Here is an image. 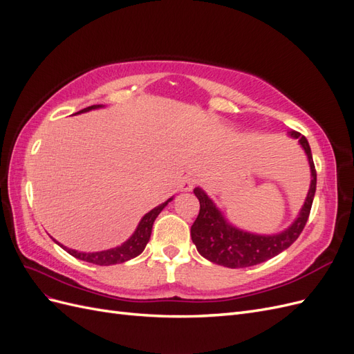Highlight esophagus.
Wrapping results in <instances>:
<instances>
[{
  "instance_id": "1",
  "label": "esophagus",
  "mask_w": 354,
  "mask_h": 354,
  "mask_svg": "<svg viewBox=\"0 0 354 354\" xmlns=\"http://www.w3.org/2000/svg\"><path fill=\"white\" fill-rule=\"evenodd\" d=\"M195 185H196V178L192 177V176H186L183 180H181L180 189L183 192H190L192 189L195 187Z\"/></svg>"
}]
</instances>
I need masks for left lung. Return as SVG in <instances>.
<instances>
[{
	"label": "left lung",
	"instance_id": "obj_1",
	"mask_svg": "<svg viewBox=\"0 0 354 354\" xmlns=\"http://www.w3.org/2000/svg\"><path fill=\"white\" fill-rule=\"evenodd\" d=\"M303 147L310 167V186L303 207L294 221L277 233H254L234 226L202 187H195L201 209L192 224L190 236L198 252L208 261L229 269H243L273 259L291 246L303 232L316 194V169L307 138L297 131L291 133Z\"/></svg>",
	"mask_w": 354,
	"mask_h": 354
}]
</instances>
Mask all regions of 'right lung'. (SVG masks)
I'll return each instance as SVG.
<instances>
[{
  "mask_svg": "<svg viewBox=\"0 0 354 354\" xmlns=\"http://www.w3.org/2000/svg\"><path fill=\"white\" fill-rule=\"evenodd\" d=\"M102 108H104V104H93V106H88V108H85V109L77 112L75 115L90 112V111H94V109H102ZM173 199H174V196H171L165 202L160 203V205H158L153 209L146 212L145 216L142 217V220L138 221L137 227L133 232L131 236L128 238L125 242H122L121 245L115 246V248H109V250H104V251H95V252H82V251L68 248V246L59 243L57 241H55V242L57 245H60L62 248L65 250L68 254H71L72 257H75V259L82 260V261L93 263V264H97V266H112V264L125 263L128 260L134 259V257L140 255L145 251L149 239H151L152 227H153V223H155L156 217L159 216V212L162 211Z\"/></svg>",
  "mask_w": 354,
  "mask_h": 354,
  "instance_id": "obj_1",
  "label": "right lung"
}]
</instances>
